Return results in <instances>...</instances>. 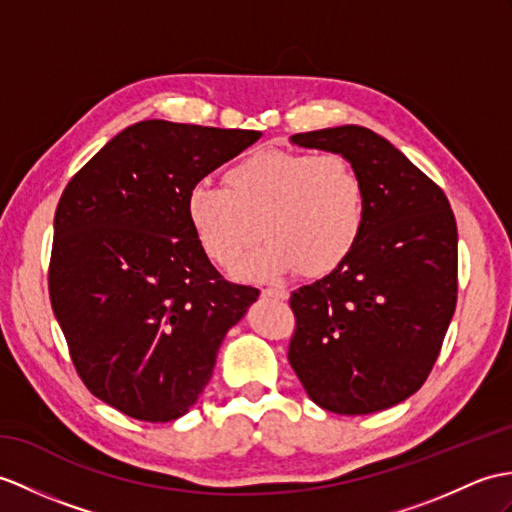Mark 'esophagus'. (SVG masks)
<instances>
[{
	"mask_svg": "<svg viewBox=\"0 0 512 512\" xmlns=\"http://www.w3.org/2000/svg\"><path fill=\"white\" fill-rule=\"evenodd\" d=\"M261 294H264V296H275V299H281V301H285V299H288V290H285V288H264V290H261Z\"/></svg>",
	"mask_w": 512,
	"mask_h": 512,
	"instance_id": "esophagus-1",
	"label": "esophagus"
}]
</instances>
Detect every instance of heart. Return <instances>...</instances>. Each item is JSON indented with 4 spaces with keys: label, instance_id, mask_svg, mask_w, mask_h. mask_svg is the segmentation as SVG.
<instances>
[{
    "label": "heart",
    "instance_id": "obj_1",
    "mask_svg": "<svg viewBox=\"0 0 512 512\" xmlns=\"http://www.w3.org/2000/svg\"><path fill=\"white\" fill-rule=\"evenodd\" d=\"M185 213L213 264L235 268L261 231L268 240L240 268L244 277L268 279L292 268L323 277L360 240L366 189L355 165L338 152L272 148L231 165L224 187H189Z\"/></svg>",
    "mask_w": 512,
    "mask_h": 512
}]
</instances>
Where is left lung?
<instances>
[{
	"label": "left lung",
	"instance_id": "8db88e82",
	"mask_svg": "<svg viewBox=\"0 0 512 512\" xmlns=\"http://www.w3.org/2000/svg\"><path fill=\"white\" fill-rule=\"evenodd\" d=\"M290 139L347 157L366 189L351 255L290 296V366L329 412L397 406L430 375L456 310L454 211L443 189L373 130L349 124Z\"/></svg>",
	"mask_w": 512,
	"mask_h": 512
}]
</instances>
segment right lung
Masks as SVG:
<instances>
[{"mask_svg": "<svg viewBox=\"0 0 512 512\" xmlns=\"http://www.w3.org/2000/svg\"><path fill=\"white\" fill-rule=\"evenodd\" d=\"M259 137L139 122L82 165L58 200L52 310L82 382L126 417H183L209 384L227 331L257 301V288L213 268L185 196Z\"/></svg>", "mask_w": 512, "mask_h": 512, "instance_id": "right-lung-1", "label": "right lung"}]
</instances>
